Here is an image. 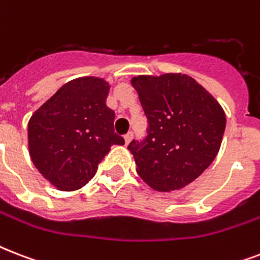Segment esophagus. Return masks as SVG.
I'll use <instances>...</instances> for the list:
<instances>
[{
	"instance_id": "esophagus-1",
	"label": "esophagus",
	"mask_w": 260,
	"mask_h": 260,
	"mask_svg": "<svg viewBox=\"0 0 260 260\" xmlns=\"http://www.w3.org/2000/svg\"><path fill=\"white\" fill-rule=\"evenodd\" d=\"M134 139V134L132 132H129V134H126L125 136H124V140H125V144H129L131 140Z\"/></svg>"
}]
</instances>
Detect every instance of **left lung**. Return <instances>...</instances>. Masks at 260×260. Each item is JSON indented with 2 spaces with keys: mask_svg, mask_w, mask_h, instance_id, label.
Segmentation results:
<instances>
[{
  "mask_svg": "<svg viewBox=\"0 0 260 260\" xmlns=\"http://www.w3.org/2000/svg\"><path fill=\"white\" fill-rule=\"evenodd\" d=\"M148 118L147 138L132 142L139 177L156 191L185 187L213 162L225 131V112L212 94L182 73L131 79Z\"/></svg>",
  "mask_w": 260,
  "mask_h": 260,
  "instance_id": "8db88e82",
  "label": "left lung"
}]
</instances>
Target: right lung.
Listing matches in <instances>:
<instances>
[{
  "label": "right lung",
  "mask_w": 260,
  "mask_h": 260,
  "mask_svg": "<svg viewBox=\"0 0 260 260\" xmlns=\"http://www.w3.org/2000/svg\"><path fill=\"white\" fill-rule=\"evenodd\" d=\"M109 89L104 78H75L30 116V160L58 190L81 189L95 175L110 147L124 144L114 134V112L106 106Z\"/></svg>",
  "instance_id": "right-lung-1"
}]
</instances>
